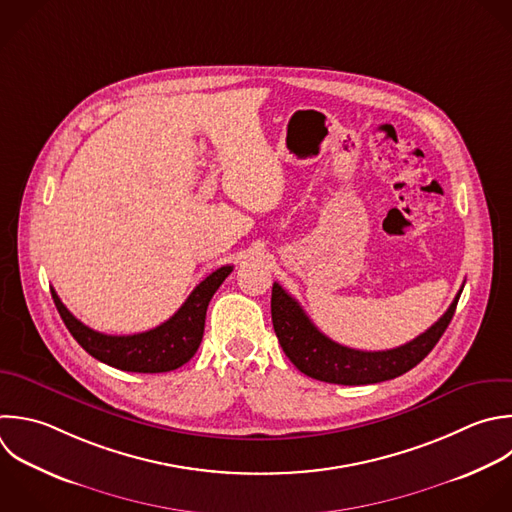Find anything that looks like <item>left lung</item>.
Instances as JSON below:
<instances>
[{
    "instance_id": "left-lung-1",
    "label": "left lung",
    "mask_w": 512,
    "mask_h": 512,
    "mask_svg": "<svg viewBox=\"0 0 512 512\" xmlns=\"http://www.w3.org/2000/svg\"><path fill=\"white\" fill-rule=\"evenodd\" d=\"M460 292L426 332L390 350L366 352L330 340L278 282L272 286V324L284 354L306 376L346 386L374 384L408 372L436 346L454 316Z\"/></svg>"
}]
</instances>
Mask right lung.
Returning a JSON list of instances; mask_svg holds the SVG:
<instances>
[{"label": "right lung", "mask_w": 512, "mask_h": 512, "mask_svg": "<svg viewBox=\"0 0 512 512\" xmlns=\"http://www.w3.org/2000/svg\"><path fill=\"white\" fill-rule=\"evenodd\" d=\"M230 272L232 266L218 268L192 290L170 320L148 332L130 336H110L92 330L64 306L54 288L52 298L72 336L96 360L126 372H170L196 354L204 336L208 304Z\"/></svg>", "instance_id": "1"}]
</instances>
